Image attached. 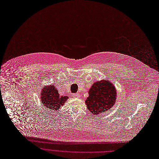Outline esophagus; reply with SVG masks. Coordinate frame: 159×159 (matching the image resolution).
Listing matches in <instances>:
<instances>
[{"instance_id": "obj_1", "label": "esophagus", "mask_w": 159, "mask_h": 159, "mask_svg": "<svg viewBox=\"0 0 159 159\" xmlns=\"http://www.w3.org/2000/svg\"><path fill=\"white\" fill-rule=\"evenodd\" d=\"M72 96H73L74 98H78L80 97V94L79 93H74L72 94Z\"/></svg>"}]
</instances>
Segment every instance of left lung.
Here are the masks:
<instances>
[{
  "mask_svg": "<svg viewBox=\"0 0 159 159\" xmlns=\"http://www.w3.org/2000/svg\"><path fill=\"white\" fill-rule=\"evenodd\" d=\"M117 93L113 84L103 80L94 83L85 101L88 110L95 115L109 110L116 102Z\"/></svg>",
  "mask_w": 159,
  "mask_h": 159,
  "instance_id": "obj_1",
  "label": "left lung"
}]
</instances>
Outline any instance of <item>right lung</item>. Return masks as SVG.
<instances>
[{
	"mask_svg": "<svg viewBox=\"0 0 159 159\" xmlns=\"http://www.w3.org/2000/svg\"><path fill=\"white\" fill-rule=\"evenodd\" d=\"M41 102L44 106L56 111L63 105L68 99L67 96H60L55 85L45 86L41 91Z\"/></svg>",
	"mask_w": 159,
	"mask_h": 159,
	"instance_id": "obj_1",
	"label": "right lung"
}]
</instances>
